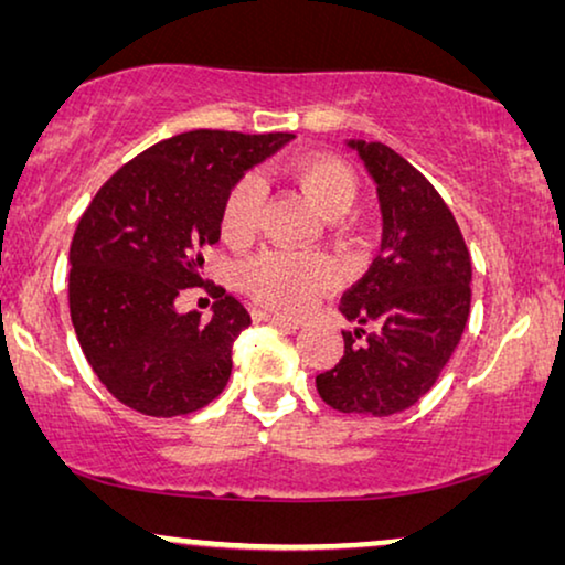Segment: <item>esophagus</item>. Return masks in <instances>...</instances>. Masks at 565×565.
<instances>
[{
	"label": "esophagus",
	"mask_w": 565,
	"mask_h": 565,
	"mask_svg": "<svg viewBox=\"0 0 565 565\" xmlns=\"http://www.w3.org/2000/svg\"><path fill=\"white\" fill-rule=\"evenodd\" d=\"M254 319H257V321H265V323H273V327H280V329H298V327H300V321L282 319V316H277V313H267V311H257V313H254Z\"/></svg>",
	"instance_id": "obj_1"
}]
</instances>
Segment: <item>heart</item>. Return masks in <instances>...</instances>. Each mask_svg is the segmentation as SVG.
<instances>
[{
	"label": "heart",
	"mask_w": 565,
	"mask_h": 565,
	"mask_svg": "<svg viewBox=\"0 0 565 565\" xmlns=\"http://www.w3.org/2000/svg\"><path fill=\"white\" fill-rule=\"evenodd\" d=\"M288 174L306 198L319 207L323 218L334 221L350 211L358 198V180L352 169L327 153H306L288 167ZM265 190L259 177L246 174L223 200L221 231L228 242H246L259 226ZM242 282L252 298L273 311L298 316L337 282L334 267L321 257H298L288 252H265L244 267Z\"/></svg>",
	"instance_id": "heart-1"
}]
</instances>
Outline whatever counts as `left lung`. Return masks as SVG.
Wrapping results in <instances>:
<instances>
[{"label": "left lung", "mask_w": 565, "mask_h": 565, "mask_svg": "<svg viewBox=\"0 0 565 565\" xmlns=\"http://www.w3.org/2000/svg\"><path fill=\"white\" fill-rule=\"evenodd\" d=\"M373 177L383 215L381 254L344 292V358L316 375L342 414L391 416L437 383L470 313V254L450 207L419 169L385 143L350 138Z\"/></svg>", "instance_id": "8db88e82"}]
</instances>
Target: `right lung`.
<instances>
[{
	"label": "right lung",
	"instance_id": "add662e5",
	"mask_svg": "<svg viewBox=\"0 0 565 565\" xmlns=\"http://www.w3.org/2000/svg\"><path fill=\"white\" fill-rule=\"evenodd\" d=\"M292 138L172 136L118 169L84 211L68 254V308L84 358L120 404L182 416L226 388L231 350L252 316L226 290L207 321L177 311V298L203 285V249L221 238L231 188Z\"/></svg>",
	"mask_w": 565,
	"mask_h": 565
}]
</instances>
